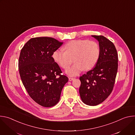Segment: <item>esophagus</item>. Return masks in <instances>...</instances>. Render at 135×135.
<instances>
[{
    "label": "esophagus",
    "instance_id": "1",
    "mask_svg": "<svg viewBox=\"0 0 135 135\" xmlns=\"http://www.w3.org/2000/svg\"><path fill=\"white\" fill-rule=\"evenodd\" d=\"M68 79H69V81H73L75 79H74V78H69Z\"/></svg>",
    "mask_w": 135,
    "mask_h": 135
}]
</instances>
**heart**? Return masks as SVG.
<instances>
[{"label": "heart", "instance_id": "obj_1", "mask_svg": "<svg viewBox=\"0 0 135 135\" xmlns=\"http://www.w3.org/2000/svg\"><path fill=\"white\" fill-rule=\"evenodd\" d=\"M64 49L65 51L56 50L52 57L55 62L64 69L71 64L74 58L75 64L66 70V73L70 76L78 75L84 69H91L98 61L100 54L98 44L86 40L70 41L64 46Z\"/></svg>", "mask_w": 135, "mask_h": 135}]
</instances>
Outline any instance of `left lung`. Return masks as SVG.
Wrapping results in <instances>:
<instances>
[{
    "label": "left lung",
    "instance_id": "left-lung-1",
    "mask_svg": "<svg viewBox=\"0 0 135 135\" xmlns=\"http://www.w3.org/2000/svg\"><path fill=\"white\" fill-rule=\"evenodd\" d=\"M99 42L100 54L95 66L80 78L79 92L89 106L103 102L111 93L118 67V55L114 44L103 36L92 35Z\"/></svg>",
    "mask_w": 135,
    "mask_h": 135
}]
</instances>
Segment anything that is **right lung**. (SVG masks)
<instances>
[{"label": "right lung", "instance_id": "obj_1", "mask_svg": "<svg viewBox=\"0 0 135 135\" xmlns=\"http://www.w3.org/2000/svg\"><path fill=\"white\" fill-rule=\"evenodd\" d=\"M62 44L52 37L32 38L20 52L18 69L22 83L30 97L45 107L59 102L62 89L68 81L52 56Z\"/></svg>", "mask_w": 135, "mask_h": 135}]
</instances>
